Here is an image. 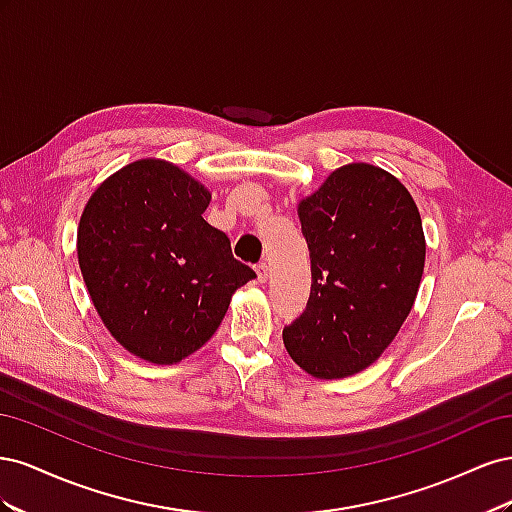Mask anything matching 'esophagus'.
Segmentation results:
<instances>
[{"mask_svg": "<svg viewBox=\"0 0 512 512\" xmlns=\"http://www.w3.org/2000/svg\"><path fill=\"white\" fill-rule=\"evenodd\" d=\"M256 277H258L260 284H265V282L269 280V267H267V262H260V265H256Z\"/></svg>", "mask_w": 512, "mask_h": 512, "instance_id": "esophagus-1", "label": "esophagus"}]
</instances>
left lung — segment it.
I'll return each instance as SVG.
<instances>
[{"label": "left lung", "instance_id": "obj_1", "mask_svg": "<svg viewBox=\"0 0 512 512\" xmlns=\"http://www.w3.org/2000/svg\"><path fill=\"white\" fill-rule=\"evenodd\" d=\"M297 211L312 292L284 346L309 376L348 378L380 359L414 305L425 269L421 213L404 183L365 162L333 170Z\"/></svg>", "mask_w": 512, "mask_h": 512}]
</instances>
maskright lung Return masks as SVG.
<instances>
[{"mask_svg": "<svg viewBox=\"0 0 512 512\" xmlns=\"http://www.w3.org/2000/svg\"><path fill=\"white\" fill-rule=\"evenodd\" d=\"M211 192L166 160L119 168L89 196L76 254L100 320L134 356L175 365L218 331L256 273L205 222Z\"/></svg>", "mask_w": 512, "mask_h": 512, "instance_id": "add662e5", "label": "right lung"}]
</instances>
